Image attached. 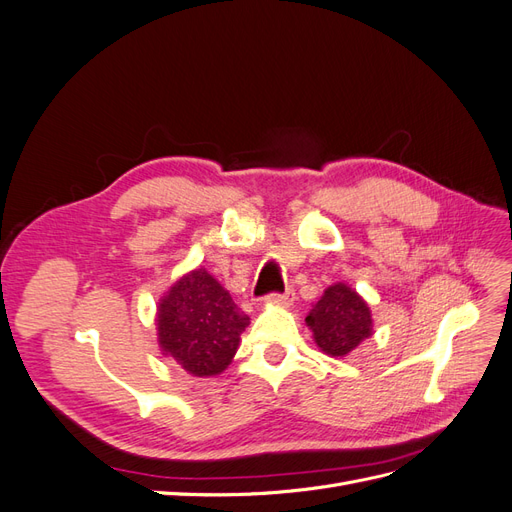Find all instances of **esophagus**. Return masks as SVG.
<instances>
[{"mask_svg":"<svg viewBox=\"0 0 512 512\" xmlns=\"http://www.w3.org/2000/svg\"><path fill=\"white\" fill-rule=\"evenodd\" d=\"M292 299H294V290L292 288H286L284 292H271V294H267V303H277V305H288V303H292Z\"/></svg>","mask_w":512,"mask_h":512,"instance_id":"1","label":"esophagus"}]
</instances>
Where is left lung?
<instances>
[{"mask_svg":"<svg viewBox=\"0 0 512 512\" xmlns=\"http://www.w3.org/2000/svg\"><path fill=\"white\" fill-rule=\"evenodd\" d=\"M305 322L314 331L318 348L331 356H346L371 335L369 307L346 284L324 290Z\"/></svg>","mask_w":512,"mask_h":512,"instance_id":"obj_1","label":"left lung"}]
</instances>
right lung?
I'll return each instance as SVG.
<instances>
[{
	"label": "right lung",
	"mask_w": 512,
	"mask_h": 512,
	"mask_svg": "<svg viewBox=\"0 0 512 512\" xmlns=\"http://www.w3.org/2000/svg\"><path fill=\"white\" fill-rule=\"evenodd\" d=\"M247 314L205 269H196L166 292L158 307V339L166 356L188 374L205 378L228 367Z\"/></svg>",
	"instance_id": "add662e5"
}]
</instances>
